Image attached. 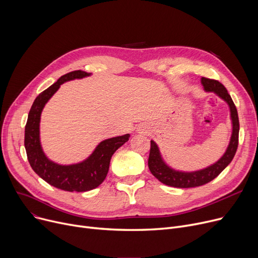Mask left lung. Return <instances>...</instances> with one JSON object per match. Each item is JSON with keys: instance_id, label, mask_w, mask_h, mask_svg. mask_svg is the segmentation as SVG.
Returning <instances> with one entry per match:
<instances>
[{"instance_id": "left-lung-1", "label": "left lung", "mask_w": 258, "mask_h": 258, "mask_svg": "<svg viewBox=\"0 0 258 258\" xmlns=\"http://www.w3.org/2000/svg\"><path fill=\"white\" fill-rule=\"evenodd\" d=\"M202 85L206 92H213L223 100H225L230 107V117L232 121V134L229 145L223 157L212 165L197 171H179L169 167L161 157L159 147L155 141H151V152L148 157V168L161 183L171 187L190 188L198 187L209 183L230 164L234 158L238 146V133L239 121L236 106L230 96L227 89L218 80L202 77Z\"/></svg>"}]
</instances>
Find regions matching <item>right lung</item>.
<instances>
[{
    "label": "right lung",
    "mask_w": 258,
    "mask_h": 258,
    "mask_svg": "<svg viewBox=\"0 0 258 258\" xmlns=\"http://www.w3.org/2000/svg\"><path fill=\"white\" fill-rule=\"evenodd\" d=\"M90 75L81 70L62 75L35 98L25 126V148L30 166L48 184L64 191L83 192L98 187L106 177L113 154L130 138V134H126L103 140L88 159L71 165L54 163L44 154L39 140V121L45 104L66 81Z\"/></svg>",
    "instance_id": "add662e5"
}]
</instances>
